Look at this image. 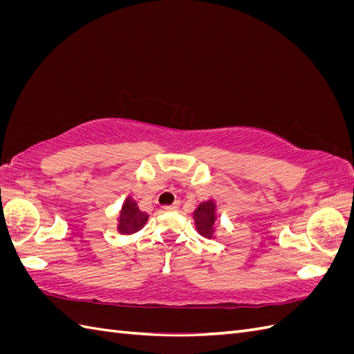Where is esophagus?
Listing matches in <instances>:
<instances>
[{
	"label": "esophagus",
	"mask_w": 354,
	"mask_h": 354,
	"mask_svg": "<svg viewBox=\"0 0 354 354\" xmlns=\"http://www.w3.org/2000/svg\"><path fill=\"white\" fill-rule=\"evenodd\" d=\"M180 207V202H174L173 205H165L164 211H176Z\"/></svg>",
	"instance_id": "34e87169"
}]
</instances>
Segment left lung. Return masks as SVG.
Returning a JSON list of instances; mask_svg holds the SVG:
<instances>
[{
    "label": "left lung",
    "mask_w": 354,
    "mask_h": 354,
    "mask_svg": "<svg viewBox=\"0 0 354 354\" xmlns=\"http://www.w3.org/2000/svg\"><path fill=\"white\" fill-rule=\"evenodd\" d=\"M216 202L212 199L207 202H201L199 207L194 211V220L198 233L203 238L211 239L216 232Z\"/></svg>",
    "instance_id": "8db88e82"
}]
</instances>
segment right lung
<instances>
[{
  "label": "right lung",
  "instance_id": "1",
  "mask_svg": "<svg viewBox=\"0 0 354 354\" xmlns=\"http://www.w3.org/2000/svg\"><path fill=\"white\" fill-rule=\"evenodd\" d=\"M147 218V214L138 209L137 202L128 196L122 203L120 218H118V232L121 234H133L143 229Z\"/></svg>",
  "mask_w": 354,
  "mask_h": 354
}]
</instances>
